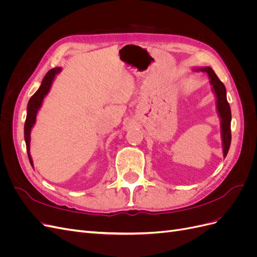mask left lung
I'll list each match as a JSON object with an SVG mask.
<instances>
[{"mask_svg":"<svg viewBox=\"0 0 257 257\" xmlns=\"http://www.w3.org/2000/svg\"><path fill=\"white\" fill-rule=\"evenodd\" d=\"M194 71H201L208 74L210 84L212 87V91L216 98V111L219 114V118L221 121V139H222V148H223V155L224 158L226 157L231 141V134H230V121H231V112L230 107L227 102L226 97V89L223 82L217 78V76L213 72V69L209 66L205 67H194Z\"/></svg>","mask_w":257,"mask_h":257,"instance_id":"8db88e82","label":"left lung"}]
</instances>
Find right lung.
Here are the masks:
<instances>
[{"label": "right lung", "mask_w": 257, "mask_h": 257, "mask_svg": "<svg viewBox=\"0 0 257 257\" xmlns=\"http://www.w3.org/2000/svg\"><path fill=\"white\" fill-rule=\"evenodd\" d=\"M62 71V67H54L46 74L44 77V79L42 81V84L40 85V88L34 93L33 96L30 98L28 107H27V119L25 123V141L27 145V151H28V157L30 160L31 165L33 167V160L32 157H31L30 153V143H31V131H32L34 124L36 122V115L38 110L41 109V107L43 105V100L46 97V95L48 94L53 80L56 79V76L60 74Z\"/></svg>", "instance_id": "1"}]
</instances>
